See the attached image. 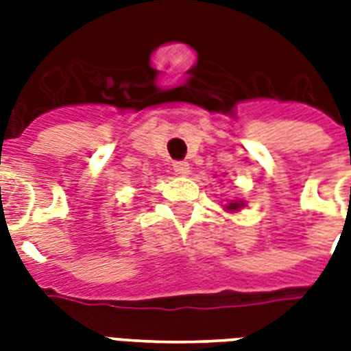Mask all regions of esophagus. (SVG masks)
Segmentation results:
<instances>
[{
  "label": "esophagus",
  "mask_w": 351,
  "mask_h": 351,
  "mask_svg": "<svg viewBox=\"0 0 351 351\" xmlns=\"http://www.w3.org/2000/svg\"><path fill=\"white\" fill-rule=\"evenodd\" d=\"M173 169H175L176 175H188L190 173V163L188 161H175Z\"/></svg>",
  "instance_id": "34e87169"
}]
</instances>
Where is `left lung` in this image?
Here are the masks:
<instances>
[{
  "instance_id": "left-lung-1",
  "label": "left lung",
  "mask_w": 351,
  "mask_h": 351,
  "mask_svg": "<svg viewBox=\"0 0 351 351\" xmlns=\"http://www.w3.org/2000/svg\"><path fill=\"white\" fill-rule=\"evenodd\" d=\"M241 206H243V203H239V201H233V203H229V210H239V208H241Z\"/></svg>"
}]
</instances>
